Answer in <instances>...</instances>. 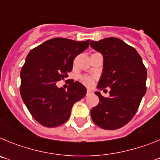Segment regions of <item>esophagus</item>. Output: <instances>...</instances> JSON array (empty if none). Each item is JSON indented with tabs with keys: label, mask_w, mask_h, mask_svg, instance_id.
Listing matches in <instances>:
<instances>
[{
	"label": "esophagus",
	"mask_w": 160,
	"mask_h": 160,
	"mask_svg": "<svg viewBox=\"0 0 160 160\" xmlns=\"http://www.w3.org/2000/svg\"><path fill=\"white\" fill-rule=\"evenodd\" d=\"M93 94V91L90 90H87V95H90V94Z\"/></svg>",
	"instance_id": "obj_1"
}]
</instances>
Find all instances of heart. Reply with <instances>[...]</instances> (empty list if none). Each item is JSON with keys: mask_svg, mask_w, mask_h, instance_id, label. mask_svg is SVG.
I'll use <instances>...</instances> for the list:
<instances>
[{"mask_svg": "<svg viewBox=\"0 0 160 160\" xmlns=\"http://www.w3.org/2000/svg\"><path fill=\"white\" fill-rule=\"evenodd\" d=\"M81 81L82 82L83 84H85L87 87H90L92 86L93 83H94V77L92 76H89V75H82L81 78Z\"/></svg>", "mask_w": 160, "mask_h": 160, "instance_id": "b5f03b06", "label": "heart"}]
</instances>
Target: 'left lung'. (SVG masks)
Instances as JSON below:
<instances>
[{
  "label": "left lung",
  "instance_id": "1",
  "mask_svg": "<svg viewBox=\"0 0 160 160\" xmlns=\"http://www.w3.org/2000/svg\"><path fill=\"white\" fill-rule=\"evenodd\" d=\"M90 46L104 59L98 88L110 89L108 98L94 93L99 103L91 109V118L102 129H118L128 123L138 111L147 90V69L136 49L121 39L91 41Z\"/></svg>",
  "mask_w": 160,
  "mask_h": 160
}]
</instances>
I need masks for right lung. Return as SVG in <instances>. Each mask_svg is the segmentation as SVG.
<instances>
[{
    "instance_id": "add662e5",
    "label": "right lung",
    "mask_w": 160,
    "mask_h": 160,
    "mask_svg": "<svg viewBox=\"0 0 160 160\" xmlns=\"http://www.w3.org/2000/svg\"><path fill=\"white\" fill-rule=\"evenodd\" d=\"M90 40L76 42L56 38L32 49L21 70L20 93L32 118L46 128H56L66 122L76 102L87 89L76 81L67 90L56 86L68 77L73 60L88 48Z\"/></svg>"
}]
</instances>
